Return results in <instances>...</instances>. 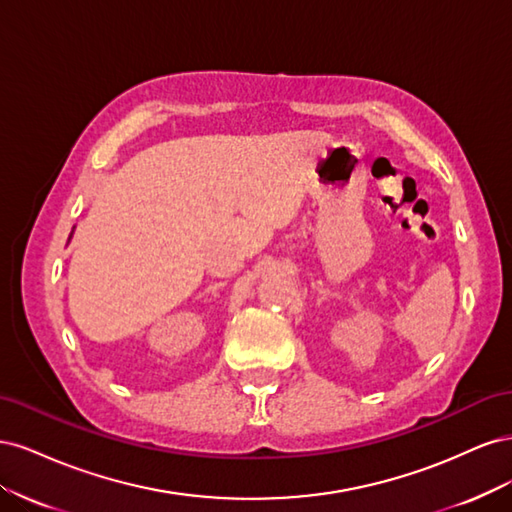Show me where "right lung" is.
<instances>
[{
	"label": "right lung",
	"instance_id": "right-lung-1",
	"mask_svg": "<svg viewBox=\"0 0 512 512\" xmlns=\"http://www.w3.org/2000/svg\"><path fill=\"white\" fill-rule=\"evenodd\" d=\"M70 237H72V235H70Z\"/></svg>",
	"mask_w": 512,
	"mask_h": 512
}]
</instances>
